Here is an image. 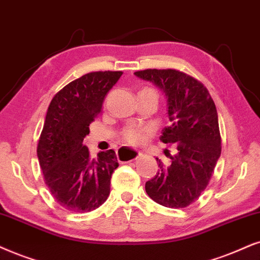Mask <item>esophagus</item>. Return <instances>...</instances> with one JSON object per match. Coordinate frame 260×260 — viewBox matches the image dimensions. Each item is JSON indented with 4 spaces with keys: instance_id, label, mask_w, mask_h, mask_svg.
Masks as SVG:
<instances>
[{
    "instance_id": "obj_1",
    "label": "esophagus",
    "mask_w": 260,
    "mask_h": 260,
    "mask_svg": "<svg viewBox=\"0 0 260 260\" xmlns=\"http://www.w3.org/2000/svg\"><path fill=\"white\" fill-rule=\"evenodd\" d=\"M141 156H143V152L133 150V149H121L120 152H117V157H119V159L134 160V159H138Z\"/></svg>"
}]
</instances>
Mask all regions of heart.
<instances>
[{
  "label": "heart",
  "mask_w": 260,
  "mask_h": 260,
  "mask_svg": "<svg viewBox=\"0 0 260 260\" xmlns=\"http://www.w3.org/2000/svg\"><path fill=\"white\" fill-rule=\"evenodd\" d=\"M149 90V88H146ZM151 134L150 128H141V127H126L121 132V139L131 145H139L143 144Z\"/></svg>",
  "instance_id": "heart-1"
}]
</instances>
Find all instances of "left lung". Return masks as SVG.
Wrapping results in <instances>:
<instances>
[{"label": "left lung", "mask_w": 260, "mask_h": 260, "mask_svg": "<svg viewBox=\"0 0 260 260\" xmlns=\"http://www.w3.org/2000/svg\"><path fill=\"white\" fill-rule=\"evenodd\" d=\"M134 75L152 83L166 96L172 124L164 128L159 139L176 147L168 166L156 158L159 172L145 183V190L160 205L186 208L206 188L221 156L216 106L206 87L182 72L145 70Z\"/></svg>", "instance_id": "8db88e82"}]
</instances>
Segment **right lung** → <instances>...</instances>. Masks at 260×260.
I'll list each match as a JSON object with an SVG mask.
<instances>
[{
    "label": "right lung",
    "mask_w": 260,
    "mask_h": 260,
    "mask_svg": "<svg viewBox=\"0 0 260 260\" xmlns=\"http://www.w3.org/2000/svg\"><path fill=\"white\" fill-rule=\"evenodd\" d=\"M122 72H92L75 79L52 98L37 156L47 186L56 202L74 212H87L106 202L110 179L119 167L114 150L91 158L84 138L101 113L103 101Z\"/></svg>",
    "instance_id": "obj_1"
}]
</instances>
